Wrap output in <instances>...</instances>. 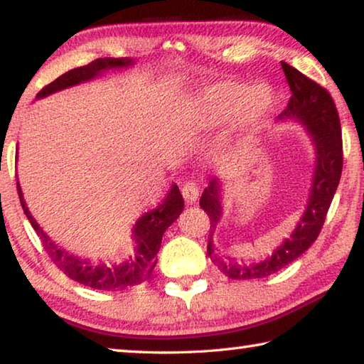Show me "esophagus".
Returning <instances> with one entry per match:
<instances>
[{
	"label": "esophagus",
	"mask_w": 364,
	"mask_h": 364,
	"mask_svg": "<svg viewBox=\"0 0 364 364\" xmlns=\"http://www.w3.org/2000/svg\"><path fill=\"white\" fill-rule=\"evenodd\" d=\"M182 195H183V200L187 201V203H195L196 200H198V196H200V187L196 186L195 182H188V183H186V186H183V188H182Z\"/></svg>",
	"instance_id": "esophagus-1"
}]
</instances>
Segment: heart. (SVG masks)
I'll return each instance as SVG.
<instances>
[{"mask_svg":"<svg viewBox=\"0 0 364 364\" xmlns=\"http://www.w3.org/2000/svg\"><path fill=\"white\" fill-rule=\"evenodd\" d=\"M272 92L266 85L250 87L221 80L198 88L186 105V121L195 134L216 130L235 119L237 145H250L272 108Z\"/></svg>","mask_w":364,"mask_h":364,"instance_id":"1","label":"heart"}]
</instances>
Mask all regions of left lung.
I'll return each mask as SVG.
<instances>
[{
	"label": "left lung",
	"mask_w": 364,
	"mask_h": 364,
	"mask_svg": "<svg viewBox=\"0 0 364 364\" xmlns=\"http://www.w3.org/2000/svg\"><path fill=\"white\" fill-rule=\"evenodd\" d=\"M282 69L291 97L287 108L279 114L277 122H299L309 135L314 150L311 186H309L305 210L291 234L284 238L281 245L274 248V252L264 259L258 263L256 261L248 263L243 259L237 261L230 256H221L214 247L213 235L224 213L225 183L218 177L211 178L210 186L205 188L200 198V206L208 213L211 221L206 255L210 256L214 266L219 267V271L235 281L267 277L294 263L299 256L305 253L319 235L342 176V130L333 100L323 87L309 80L306 75L287 63H282Z\"/></svg>",
	"instance_id": "1"
}]
</instances>
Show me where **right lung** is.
<instances>
[{
    "label": "right lung",
    "mask_w": 364,
    "mask_h": 364,
    "mask_svg": "<svg viewBox=\"0 0 364 364\" xmlns=\"http://www.w3.org/2000/svg\"><path fill=\"white\" fill-rule=\"evenodd\" d=\"M134 64L135 61L130 58H100L92 64L73 69L58 77L55 82L46 85L35 100L46 98L53 93L75 87L83 82L95 80L103 74L109 73V70L129 69ZM17 192H19L22 210L35 232L41 238V242H43V247L53 259V263L73 281L97 290H124L146 281L150 277L153 267L156 266V255L161 248L163 234L183 211L182 195L178 192L176 183H172L164 200L158 206H154L153 210L146 211L136 219L132 228L134 250L129 255V258L124 259L122 263H114V261H111L109 264L93 263L90 258H82V256L70 253L69 250L59 247L55 240H51L50 235L40 228L37 219L28 211L19 181H17Z\"/></svg>",
    "instance_id": "right-lung-1"
}]
</instances>
